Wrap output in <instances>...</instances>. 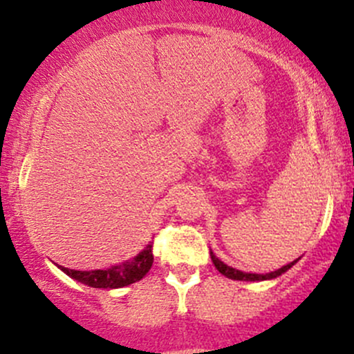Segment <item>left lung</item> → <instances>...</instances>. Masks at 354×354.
Returning a JSON list of instances; mask_svg holds the SVG:
<instances>
[{"instance_id": "8db88e82", "label": "left lung", "mask_w": 354, "mask_h": 354, "mask_svg": "<svg viewBox=\"0 0 354 354\" xmlns=\"http://www.w3.org/2000/svg\"><path fill=\"white\" fill-rule=\"evenodd\" d=\"M211 259H212V264H214V266H216V270H218V272L221 273V275H225L226 279L243 280V282H257V280H259V282H261V280L277 279V277H280V275H282V273H286L287 270L292 268L294 264L297 263V259H296V261H292V263H289V264H286V266H282V268H280V270H275V272H272V273H264V275H259V273H245V272H240V270L232 268V266H228V264L223 263L221 259H218V257H216L214 254H212V250H211Z\"/></svg>"}]
</instances>
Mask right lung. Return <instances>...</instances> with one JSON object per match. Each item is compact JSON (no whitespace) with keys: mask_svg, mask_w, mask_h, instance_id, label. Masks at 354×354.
Returning <instances> with one entry per match:
<instances>
[{"mask_svg":"<svg viewBox=\"0 0 354 354\" xmlns=\"http://www.w3.org/2000/svg\"><path fill=\"white\" fill-rule=\"evenodd\" d=\"M152 243H149L138 256L107 270L79 272V270L64 268V266H58V268L65 275H68L71 279L77 280V282L84 283L88 287H95V289H121V287H126L129 283H135L138 280H142L149 273V270L152 268Z\"/></svg>","mask_w":354,"mask_h":354,"instance_id":"obj_1","label":"right lung"}]
</instances>
